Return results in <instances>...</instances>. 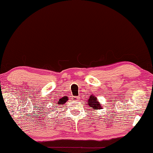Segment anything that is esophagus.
<instances>
[{"mask_svg":"<svg viewBox=\"0 0 153 153\" xmlns=\"http://www.w3.org/2000/svg\"><path fill=\"white\" fill-rule=\"evenodd\" d=\"M72 99L73 100H75V101H77V100H78L79 99V97H74L72 98Z\"/></svg>","mask_w":153,"mask_h":153,"instance_id":"34e87169","label":"esophagus"}]
</instances>
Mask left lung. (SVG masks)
<instances>
[{"label": "left lung", "instance_id": "8db88e82", "mask_svg": "<svg viewBox=\"0 0 153 153\" xmlns=\"http://www.w3.org/2000/svg\"><path fill=\"white\" fill-rule=\"evenodd\" d=\"M88 105L90 107H92L95 110L98 109H102L101 105L100 104V102H98V100L97 99V97H95L94 95H91L90 97V98L87 101Z\"/></svg>", "mask_w": 153, "mask_h": 153}]
</instances>
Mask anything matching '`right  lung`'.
I'll return each instance as SVG.
<instances>
[{
    "mask_svg": "<svg viewBox=\"0 0 153 153\" xmlns=\"http://www.w3.org/2000/svg\"><path fill=\"white\" fill-rule=\"evenodd\" d=\"M66 101H67V99H65V98H63V99H59V100H58V102L56 103L57 105H56V106L64 105L65 103L66 102Z\"/></svg>",
    "mask_w": 153,
    "mask_h": 153,
    "instance_id": "1",
    "label": "right lung"
}]
</instances>
